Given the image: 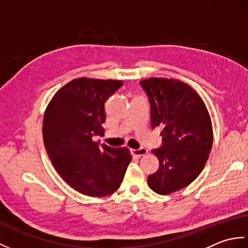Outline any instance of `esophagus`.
Segmentation results:
<instances>
[{
  "mask_svg": "<svg viewBox=\"0 0 248 248\" xmlns=\"http://www.w3.org/2000/svg\"><path fill=\"white\" fill-rule=\"evenodd\" d=\"M131 154L135 156H143L148 154V150L146 148H140V149H131Z\"/></svg>",
  "mask_w": 248,
  "mask_h": 248,
  "instance_id": "esophagus-1",
  "label": "esophagus"
}]
</instances>
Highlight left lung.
Masks as SVG:
<instances>
[{
	"label": "left lung",
	"mask_w": 248,
	"mask_h": 248,
	"mask_svg": "<svg viewBox=\"0 0 248 248\" xmlns=\"http://www.w3.org/2000/svg\"><path fill=\"white\" fill-rule=\"evenodd\" d=\"M140 85L148 94L152 128L162 129L163 145L154 149L159 170L148 186L160 195L187 186L202 172L213 144L212 121L193 87L176 78H150Z\"/></svg>",
	"instance_id": "8db88e82"
}]
</instances>
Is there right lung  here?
<instances>
[{
    "mask_svg": "<svg viewBox=\"0 0 248 248\" xmlns=\"http://www.w3.org/2000/svg\"><path fill=\"white\" fill-rule=\"evenodd\" d=\"M120 80L78 78L51 99L43 121L46 150L59 175L78 193L93 197L120 186L132 156L125 147L99 146L103 135L105 101L123 85Z\"/></svg>",
    "mask_w": 248,
    "mask_h": 248,
    "instance_id": "1",
    "label": "right lung"
}]
</instances>
